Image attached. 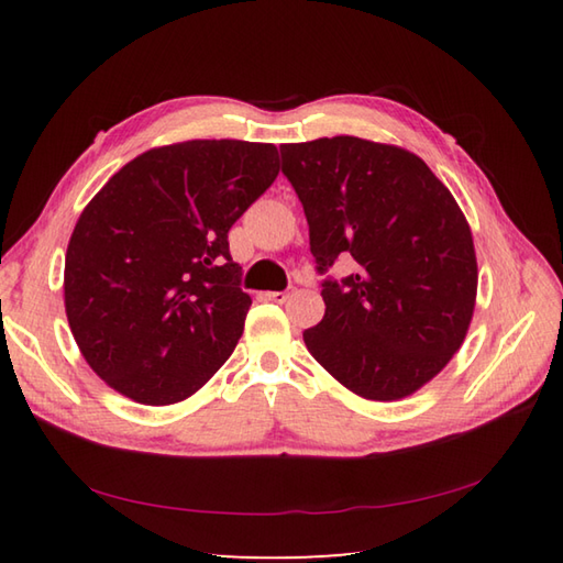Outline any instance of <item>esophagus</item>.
<instances>
[{
    "label": "esophagus",
    "mask_w": 563,
    "mask_h": 563,
    "mask_svg": "<svg viewBox=\"0 0 563 563\" xmlns=\"http://www.w3.org/2000/svg\"><path fill=\"white\" fill-rule=\"evenodd\" d=\"M292 292H295V288H290V290H280V292H266L263 297H266V300H271V302H278V305H283V302H288V300H290Z\"/></svg>",
    "instance_id": "obj_1"
}]
</instances>
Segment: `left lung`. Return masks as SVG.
<instances>
[{
    "label": "left lung",
    "mask_w": 563,
    "mask_h": 563,
    "mask_svg": "<svg viewBox=\"0 0 563 563\" xmlns=\"http://www.w3.org/2000/svg\"><path fill=\"white\" fill-rule=\"evenodd\" d=\"M283 174L305 208L327 312L307 329L314 361L357 397L397 401L445 367L476 302L472 230L445 184L413 152L351 135L283 145Z\"/></svg>",
    "instance_id": "1"
}]
</instances>
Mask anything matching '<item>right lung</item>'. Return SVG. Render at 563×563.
Here are the masks:
<instances>
[{
	"instance_id": "add662e5",
	"label": "right lung",
	"mask_w": 563,
	"mask_h": 563,
	"mask_svg": "<svg viewBox=\"0 0 563 563\" xmlns=\"http://www.w3.org/2000/svg\"><path fill=\"white\" fill-rule=\"evenodd\" d=\"M278 172L266 142L188 140L140 154L91 198L69 236L65 312L106 385L166 406L224 365L251 307L227 234Z\"/></svg>"
}]
</instances>
